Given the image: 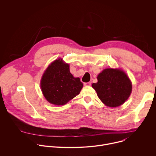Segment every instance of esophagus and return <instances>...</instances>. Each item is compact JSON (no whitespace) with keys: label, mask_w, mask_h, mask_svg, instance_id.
<instances>
[{"label":"esophagus","mask_w":156,"mask_h":156,"mask_svg":"<svg viewBox=\"0 0 156 156\" xmlns=\"http://www.w3.org/2000/svg\"><path fill=\"white\" fill-rule=\"evenodd\" d=\"M83 85L85 86H90L91 85V83L90 82H85L83 83Z\"/></svg>","instance_id":"obj_1"}]
</instances>
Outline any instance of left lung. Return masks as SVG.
I'll return each instance as SVG.
<instances>
[{
	"mask_svg": "<svg viewBox=\"0 0 156 156\" xmlns=\"http://www.w3.org/2000/svg\"><path fill=\"white\" fill-rule=\"evenodd\" d=\"M98 82L92 83L100 100L106 106L116 108L125 103L132 91V83L120 68H106L97 76Z\"/></svg>",
	"mask_w": 156,
	"mask_h": 156,
	"instance_id": "8db88e82",
	"label": "left lung"
}]
</instances>
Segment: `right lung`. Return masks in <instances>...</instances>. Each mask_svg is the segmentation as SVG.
Returning <instances> with one entry per match:
<instances>
[{"mask_svg": "<svg viewBox=\"0 0 156 156\" xmlns=\"http://www.w3.org/2000/svg\"><path fill=\"white\" fill-rule=\"evenodd\" d=\"M82 87L80 78L73 76L69 65L61 58L48 65L41 80L44 97L48 102L56 106L66 105L79 94Z\"/></svg>", "mask_w": 156, "mask_h": 156, "instance_id": "obj_1", "label": "right lung"}]
</instances>
